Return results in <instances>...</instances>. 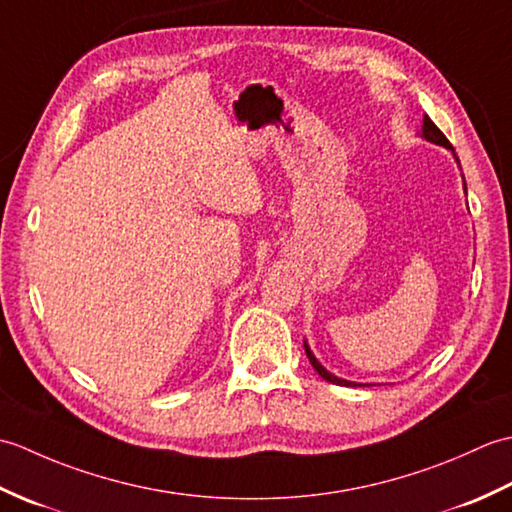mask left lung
Wrapping results in <instances>:
<instances>
[{"label":"left lung","instance_id":"left-lung-1","mask_svg":"<svg viewBox=\"0 0 512 512\" xmlns=\"http://www.w3.org/2000/svg\"><path fill=\"white\" fill-rule=\"evenodd\" d=\"M422 136L429 140V143H436V145H442V147H447V149H451L453 151V147H451V143L447 140V136H444L440 129H438V125L431 121L429 116H424V121H422ZM464 189H466V184H464ZM306 354H308V358H310V363H312V367L317 369V374L321 376V378H325L328 380V383H332V385H343V387H354V383H350V380H343V378H336V376H332L328 369H325L317 358H314V354L310 352V347L306 345Z\"/></svg>","mask_w":512,"mask_h":512}]
</instances>
